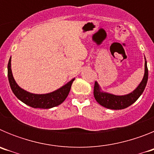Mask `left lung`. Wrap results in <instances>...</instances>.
Segmentation results:
<instances>
[{"label":"left lung","mask_w":154,"mask_h":154,"mask_svg":"<svg viewBox=\"0 0 154 154\" xmlns=\"http://www.w3.org/2000/svg\"><path fill=\"white\" fill-rule=\"evenodd\" d=\"M144 58H145V65H144L143 78L140 82V83L139 84L138 86L133 92L123 96L114 95L107 92H104L101 89V86L99 85V83L96 82L93 94L97 103L105 108L110 109H123L135 103L138 98L142 95L147 83V63H146V58L144 57Z\"/></svg>","instance_id":"left-lung-1"}]
</instances>
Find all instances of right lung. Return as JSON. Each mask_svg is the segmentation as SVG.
Instances as JSON below:
<instances>
[{
	"mask_svg": "<svg viewBox=\"0 0 154 154\" xmlns=\"http://www.w3.org/2000/svg\"><path fill=\"white\" fill-rule=\"evenodd\" d=\"M8 76L11 90L16 97L29 106L39 109H51L62 104L67 98L70 92L72 84L75 80V78L72 79L59 89L49 93H31L21 88L14 79L11 71V57L8 62Z\"/></svg>",
	"mask_w": 154,
	"mask_h": 154,
	"instance_id": "right-lung-1",
	"label": "right lung"
}]
</instances>
